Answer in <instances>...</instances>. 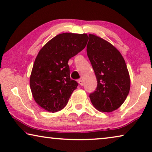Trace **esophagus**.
I'll return each mask as SVG.
<instances>
[{
  "instance_id": "1",
  "label": "esophagus",
  "mask_w": 152,
  "mask_h": 152,
  "mask_svg": "<svg viewBox=\"0 0 152 152\" xmlns=\"http://www.w3.org/2000/svg\"><path fill=\"white\" fill-rule=\"evenodd\" d=\"M78 83H79V85H80V86H83V80H81V79H80V80H78Z\"/></svg>"
}]
</instances>
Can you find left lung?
Here are the masks:
<instances>
[{
  "label": "left lung",
  "instance_id": "obj_1",
  "mask_svg": "<svg viewBox=\"0 0 152 152\" xmlns=\"http://www.w3.org/2000/svg\"><path fill=\"white\" fill-rule=\"evenodd\" d=\"M87 46L88 58L96 74L98 85L89 98L101 112L117 109L130 91V79L121 53L106 40L89 34Z\"/></svg>",
  "mask_w": 152,
  "mask_h": 152
}]
</instances>
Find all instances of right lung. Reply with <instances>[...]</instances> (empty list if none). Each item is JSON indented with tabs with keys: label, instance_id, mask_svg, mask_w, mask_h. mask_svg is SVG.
I'll return each instance as SVG.
<instances>
[{
	"label": "right lung",
	"instance_id": "right-lung-1",
	"mask_svg": "<svg viewBox=\"0 0 152 152\" xmlns=\"http://www.w3.org/2000/svg\"><path fill=\"white\" fill-rule=\"evenodd\" d=\"M88 39L87 34H59L38 53L31 74L30 87L34 99L47 111L62 110L78 86L70 78L68 61L85 48Z\"/></svg>",
	"mask_w": 152,
	"mask_h": 152
}]
</instances>
